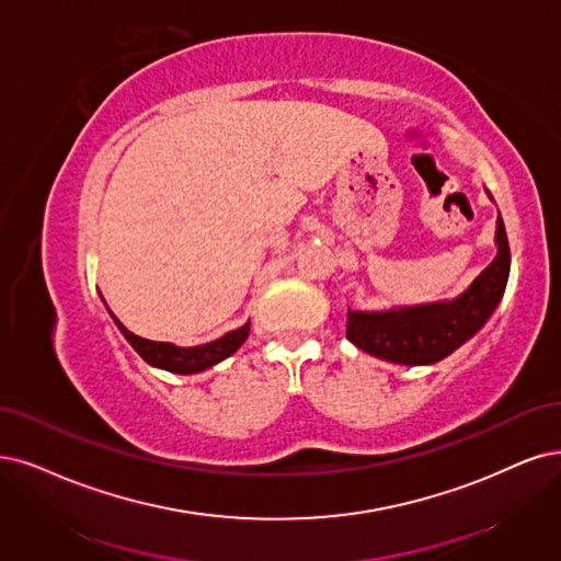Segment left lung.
I'll return each instance as SVG.
<instances>
[{
  "label": "left lung",
  "mask_w": 561,
  "mask_h": 561,
  "mask_svg": "<svg viewBox=\"0 0 561 561\" xmlns=\"http://www.w3.org/2000/svg\"><path fill=\"white\" fill-rule=\"evenodd\" d=\"M494 242L496 256L458 298L386 309V312L348 309L346 340L367 351L369 356L398 365H432L444 360L479 333L506 291L511 249L502 215H496Z\"/></svg>",
  "instance_id": "8db88e82"
}]
</instances>
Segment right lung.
Returning a JSON list of instances; mask_svg holds the SVG:
<instances>
[{"label": "right lung", "mask_w": 561, "mask_h": 561, "mask_svg": "<svg viewBox=\"0 0 561 561\" xmlns=\"http://www.w3.org/2000/svg\"><path fill=\"white\" fill-rule=\"evenodd\" d=\"M111 317L119 328V333L127 337V342L136 348V354L145 363H150L152 367H159V369L175 371V375H196V371H203L207 367L221 363L224 358L236 354L249 335V321H247L242 328L231 330V333H226L215 342H207L201 346H175L171 342H152V340L138 337L131 333V330L124 328L113 312Z\"/></svg>", "instance_id": "add662e5"}]
</instances>
